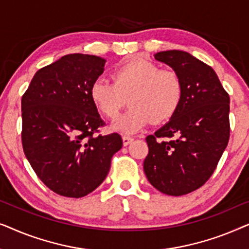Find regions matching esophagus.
<instances>
[{
  "mask_svg": "<svg viewBox=\"0 0 249 249\" xmlns=\"http://www.w3.org/2000/svg\"><path fill=\"white\" fill-rule=\"evenodd\" d=\"M132 141H134V138L130 137V136H124V137H122V142H124V146H127V145L130 144Z\"/></svg>",
  "mask_w": 249,
  "mask_h": 249,
  "instance_id": "obj_1",
  "label": "esophagus"
}]
</instances>
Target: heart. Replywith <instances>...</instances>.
Wrapping results in <instances>:
<instances>
[{"label":"heart","mask_w":249,"mask_h":249,"mask_svg":"<svg viewBox=\"0 0 249 249\" xmlns=\"http://www.w3.org/2000/svg\"><path fill=\"white\" fill-rule=\"evenodd\" d=\"M112 80L98 78L91 84L89 95L98 110L112 120L129 100L131 107L114 124L115 130L124 134H135L151 121H168L181 103L179 74L171 69H160L144 57L124 61L113 70Z\"/></svg>","instance_id":"b5f03b06"}]
</instances>
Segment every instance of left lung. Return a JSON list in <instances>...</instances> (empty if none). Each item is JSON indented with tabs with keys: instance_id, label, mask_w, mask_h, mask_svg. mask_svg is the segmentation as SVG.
<instances>
[{
	"instance_id": "8db88e82",
	"label": "left lung",
	"mask_w": 249,
	"mask_h": 249,
	"mask_svg": "<svg viewBox=\"0 0 249 249\" xmlns=\"http://www.w3.org/2000/svg\"><path fill=\"white\" fill-rule=\"evenodd\" d=\"M155 59L182 81V100L168 124L146 137L144 171L153 187L171 196L205 183L216 169L230 137V97L215 71L183 51H164Z\"/></svg>"
}]
</instances>
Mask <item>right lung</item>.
I'll use <instances>...</instances> for the list:
<instances>
[{
  "instance_id": "obj_1",
  "label": "right lung",
  "mask_w": 249,
  "mask_h": 249,
  "mask_svg": "<svg viewBox=\"0 0 249 249\" xmlns=\"http://www.w3.org/2000/svg\"><path fill=\"white\" fill-rule=\"evenodd\" d=\"M105 60L68 54L42 68L22 95L21 141L37 177L57 195L79 198L104 181L121 136L101 135L105 122L91 101V84Z\"/></svg>"
}]
</instances>
